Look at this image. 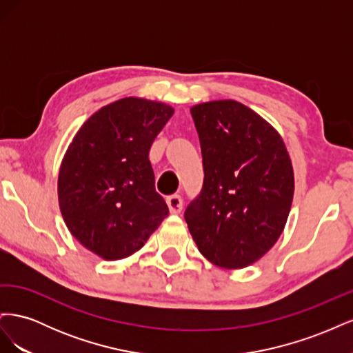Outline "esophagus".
Listing matches in <instances>:
<instances>
[{
    "instance_id": "34e87169",
    "label": "esophagus",
    "mask_w": 353,
    "mask_h": 353,
    "mask_svg": "<svg viewBox=\"0 0 353 353\" xmlns=\"http://www.w3.org/2000/svg\"><path fill=\"white\" fill-rule=\"evenodd\" d=\"M166 203H168L169 212L172 213V215H178V213L183 210V199H181V196H178V194L169 196L166 199Z\"/></svg>"
}]
</instances>
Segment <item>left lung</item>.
<instances>
[{"label": "left lung", "mask_w": 353, "mask_h": 353, "mask_svg": "<svg viewBox=\"0 0 353 353\" xmlns=\"http://www.w3.org/2000/svg\"><path fill=\"white\" fill-rule=\"evenodd\" d=\"M205 183L184 218L200 253L225 270L259 261L284 231L294 194L280 132L248 105L213 100L190 109Z\"/></svg>", "instance_id": "obj_1"}]
</instances>
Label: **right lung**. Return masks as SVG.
Returning <instances> with one entry per match:
<instances>
[{
    "label": "right lung",
    "instance_id": "add662e5",
    "mask_svg": "<svg viewBox=\"0 0 353 353\" xmlns=\"http://www.w3.org/2000/svg\"><path fill=\"white\" fill-rule=\"evenodd\" d=\"M172 114L162 101H113L83 122L61 160V216L72 236L104 261L140 250L168 216L148 152Z\"/></svg>",
    "mask_w": 353,
    "mask_h": 353
}]
</instances>
